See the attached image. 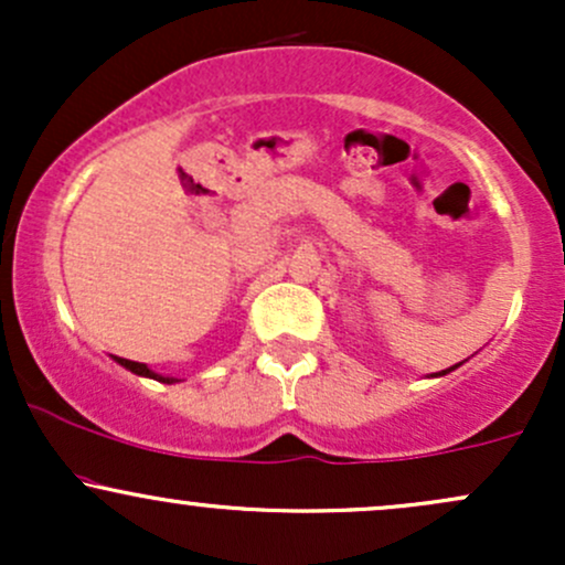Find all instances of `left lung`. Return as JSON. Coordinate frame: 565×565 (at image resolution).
<instances>
[{
  "mask_svg": "<svg viewBox=\"0 0 565 565\" xmlns=\"http://www.w3.org/2000/svg\"><path fill=\"white\" fill-rule=\"evenodd\" d=\"M459 366V364H457ZM457 366H451V369H446V372H438V374H449V372H454V369H457Z\"/></svg>",
  "mask_w": 565,
  "mask_h": 565,
  "instance_id": "8db88e82",
  "label": "left lung"
}]
</instances>
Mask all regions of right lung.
I'll use <instances>...</instances> for the list:
<instances>
[{
  "instance_id": "obj_1",
  "label": "right lung",
  "mask_w": 565,
  "mask_h": 565,
  "mask_svg": "<svg viewBox=\"0 0 565 565\" xmlns=\"http://www.w3.org/2000/svg\"><path fill=\"white\" fill-rule=\"evenodd\" d=\"M116 361H119V364L125 366V369H129V372L140 374V377H153V380H159V382H174L172 377H161V374L151 372V369H148L146 364H138V361H129V359H116Z\"/></svg>"
}]
</instances>
